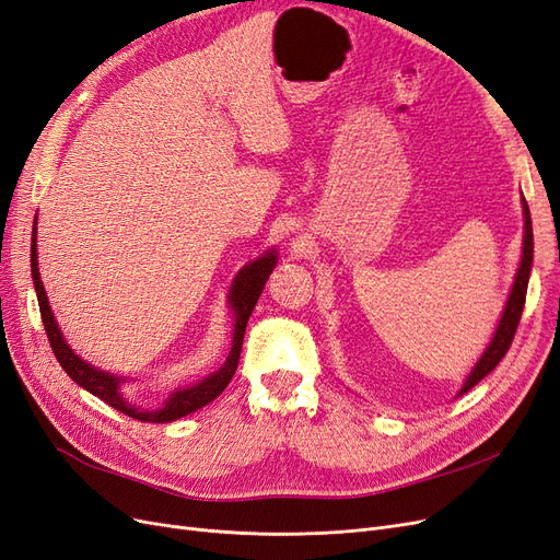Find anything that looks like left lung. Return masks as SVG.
<instances>
[{
    "label": "left lung",
    "mask_w": 560,
    "mask_h": 560,
    "mask_svg": "<svg viewBox=\"0 0 560 560\" xmlns=\"http://www.w3.org/2000/svg\"><path fill=\"white\" fill-rule=\"evenodd\" d=\"M522 208H524V247H522V261H518L516 276H514V284L510 289L508 303L503 307V315H500V319H498L491 342L487 345V350L481 352V357L472 365V371L468 373L464 387L458 389L456 396H464L468 389L475 387L479 380H485L500 361H503V357L508 354L510 345H512V338L516 334L518 319H522L526 292H528V278H530V268H533V222H530V210H528L526 199H522Z\"/></svg>",
    "instance_id": "obj_1"
}]
</instances>
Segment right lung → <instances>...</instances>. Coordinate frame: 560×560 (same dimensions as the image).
Instances as JSON below:
<instances>
[{
    "label": "right lung",
    "instance_id": "1",
    "mask_svg": "<svg viewBox=\"0 0 560 560\" xmlns=\"http://www.w3.org/2000/svg\"><path fill=\"white\" fill-rule=\"evenodd\" d=\"M30 261H32V280H34V289H36V299H38V311H42V319H44L46 334H48V340L52 347V354L57 361H60L65 373L75 384H79V387H83L85 392H90L96 398H102L104 402L110 405V408H115L118 412H125L127 417H133L139 421H150V423H168V421H176L185 415L197 412L199 408H203L206 402L215 400L226 389L231 377H234V373L238 369V357H241L247 319L255 311V305L264 292V284H266L268 276L273 273V268L278 264V249L276 247L266 249L261 257L245 264L229 287L226 303H229V311L234 313V338H231V350L226 354V361L215 373H210L208 377L199 380L197 384L173 389L168 394V398L164 400L162 408H158V410L139 408L137 402H131L122 392V384L127 382V377L113 375L102 369H94L92 363H88L85 359L75 354L69 347V342L65 340L60 326H57V319L50 311V301L46 296L42 276H38L36 222L32 226V259Z\"/></svg>",
    "mask_w": 560,
    "mask_h": 560
}]
</instances>
